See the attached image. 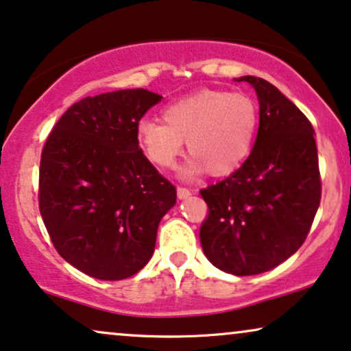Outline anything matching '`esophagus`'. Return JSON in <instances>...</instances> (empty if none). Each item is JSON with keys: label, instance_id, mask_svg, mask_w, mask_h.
Wrapping results in <instances>:
<instances>
[{"label": "esophagus", "instance_id": "esophagus-1", "mask_svg": "<svg viewBox=\"0 0 351 351\" xmlns=\"http://www.w3.org/2000/svg\"><path fill=\"white\" fill-rule=\"evenodd\" d=\"M176 194H178L180 199H186L191 196V189L186 188V186H178V188H176Z\"/></svg>", "mask_w": 351, "mask_h": 351}]
</instances>
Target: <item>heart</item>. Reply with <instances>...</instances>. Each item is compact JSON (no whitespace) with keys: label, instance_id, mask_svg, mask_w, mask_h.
I'll list each match as a JSON object with an SVG mask.
<instances>
[{"label":"heart","instance_id":"b5f03b06","mask_svg":"<svg viewBox=\"0 0 351 351\" xmlns=\"http://www.w3.org/2000/svg\"><path fill=\"white\" fill-rule=\"evenodd\" d=\"M162 119H143L137 141L158 168H171L186 141L193 162L188 175L206 170L225 176L250 157L259 123L256 101L243 92L204 88L173 101L162 110Z\"/></svg>","mask_w":351,"mask_h":351}]
</instances>
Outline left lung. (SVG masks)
I'll return each mask as SVG.
<instances>
[{
  "mask_svg": "<svg viewBox=\"0 0 351 351\" xmlns=\"http://www.w3.org/2000/svg\"><path fill=\"white\" fill-rule=\"evenodd\" d=\"M259 99V130L245 163L201 189L208 214L204 254L233 275L277 267L300 250L321 204V173L313 124L265 79L245 76Z\"/></svg>",
  "mask_w": 351,
  "mask_h": 351,
  "instance_id": "obj_1",
  "label": "left lung"
}]
</instances>
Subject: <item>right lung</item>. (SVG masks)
Returning a JSON list of instances; mask_svg holds the SVG:
<instances>
[{
    "mask_svg": "<svg viewBox=\"0 0 351 351\" xmlns=\"http://www.w3.org/2000/svg\"><path fill=\"white\" fill-rule=\"evenodd\" d=\"M162 97L124 88L86 97L58 119L42 150L38 207L66 263L123 280L154 254L176 188L143 154L137 124Z\"/></svg>",
    "mask_w": 351,
    "mask_h": 351,
    "instance_id": "1",
    "label": "right lung"
}]
</instances>
